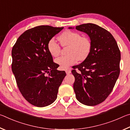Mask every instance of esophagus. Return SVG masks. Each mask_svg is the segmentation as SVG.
<instances>
[{"label":"esophagus","mask_w":130,"mask_h":130,"mask_svg":"<svg viewBox=\"0 0 130 130\" xmlns=\"http://www.w3.org/2000/svg\"><path fill=\"white\" fill-rule=\"evenodd\" d=\"M65 72H66V73H67V74H69L70 73H71V70H66Z\"/></svg>","instance_id":"obj_1"}]
</instances>
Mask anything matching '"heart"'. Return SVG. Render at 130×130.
<instances>
[{"label": "heart", "mask_w": 130, "mask_h": 130, "mask_svg": "<svg viewBox=\"0 0 130 130\" xmlns=\"http://www.w3.org/2000/svg\"><path fill=\"white\" fill-rule=\"evenodd\" d=\"M63 46H68L67 56L58 57L56 63L62 69H67L70 65L77 62L78 59L84 60L88 56L91 49V42L88 38L82 37L78 32L67 30L58 37ZM48 52L52 57H56L60 53L61 48L53 38L48 41Z\"/></svg>", "instance_id": "heart-1"}]
</instances>
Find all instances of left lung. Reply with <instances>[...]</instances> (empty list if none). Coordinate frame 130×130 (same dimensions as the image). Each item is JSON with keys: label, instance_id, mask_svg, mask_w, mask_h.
Segmentation results:
<instances>
[{"label": "left lung", "instance_id": "8db88e82", "mask_svg": "<svg viewBox=\"0 0 130 130\" xmlns=\"http://www.w3.org/2000/svg\"><path fill=\"white\" fill-rule=\"evenodd\" d=\"M76 29L89 36L91 49L85 60L74 67L78 72L72 71L74 91L78 102L93 106L104 102L115 86L120 73V52L112 35L98 25L83 24Z\"/></svg>", "mask_w": 130, "mask_h": 130}]
</instances>
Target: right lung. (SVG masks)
<instances>
[{"mask_svg": "<svg viewBox=\"0 0 130 130\" xmlns=\"http://www.w3.org/2000/svg\"><path fill=\"white\" fill-rule=\"evenodd\" d=\"M63 27L39 26L26 30L12 49V71L19 91L30 104L43 107L56 100L59 87L66 76L57 70L47 44ZM49 73L46 76L45 74Z\"/></svg>", "mask_w": 130, "mask_h": 130, "instance_id": "obj_1", "label": "right lung"}]
</instances>
